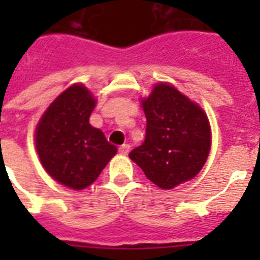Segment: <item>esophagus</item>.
<instances>
[{
	"instance_id": "esophagus-1",
	"label": "esophagus",
	"mask_w": 260,
	"mask_h": 260,
	"mask_svg": "<svg viewBox=\"0 0 260 260\" xmlns=\"http://www.w3.org/2000/svg\"><path fill=\"white\" fill-rule=\"evenodd\" d=\"M129 150H131L129 144H122V146L118 147V152H120L121 155H128Z\"/></svg>"
}]
</instances>
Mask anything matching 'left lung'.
Returning a JSON list of instances; mask_svg holds the SVG:
<instances>
[{"mask_svg":"<svg viewBox=\"0 0 260 260\" xmlns=\"http://www.w3.org/2000/svg\"><path fill=\"white\" fill-rule=\"evenodd\" d=\"M146 139L129 158L160 189H173L200 173L210 151L206 113L173 85H155L142 101Z\"/></svg>","mask_w":260,"mask_h":260,"instance_id":"8db88e82","label":"left lung"}]
</instances>
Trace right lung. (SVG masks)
I'll use <instances>...</instances> for the list:
<instances>
[{"mask_svg":"<svg viewBox=\"0 0 260 260\" xmlns=\"http://www.w3.org/2000/svg\"><path fill=\"white\" fill-rule=\"evenodd\" d=\"M94 106L93 94L77 83L55 98L36 126L35 142L43 167L70 189L91 185L117 152L102 131L89 124Z\"/></svg>","mask_w":260,"mask_h":260,"instance_id":"1","label":"right lung"}]
</instances>
